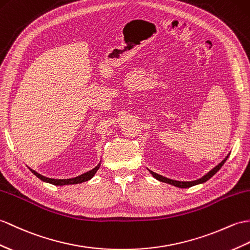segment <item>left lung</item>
<instances>
[{"label": "left lung", "instance_id": "obj_1", "mask_svg": "<svg viewBox=\"0 0 250 250\" xmlns=\"http://www.w3.org/2000/svg\"><path fill=\"white\" fill-rule=\"evenodd\" d=\"M228 156H229V154L226 156L225 158V160L224 161H222V163H219L217 166H215L213 168L212 170H210L208 171L206 176H204L202 178H200V179H198V180H195V181H190V182H183V181H176V180H171V179H167V178H165V177H162V176H160V175H158V173H155V172H153V171H151L150 170V172L152 173V176L155 178V179H158L159 181H161V182H165V183H168V184H171V185H175V187H177V188H190V187H194V185H196V184H199V183H204V182H206V181H208V179L210 178H212L214 175H215V173L220 169V168H222V166L224 165V163L226 162V160L228 159Z\"/></svg>", "mask_w": 250, "mask_h": 250}]
</instances>
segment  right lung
I'll return each instance as SVG.
<instances>
[{"label": "right lung", "mask_w": 250, "mask_h": 250, "mask_svg": "<svg viewBox=\"0 0 250 250\" xmlns=\"http://www.w3.org/2000/svg\"><path fill=\"white\" fill-rule=\"evenodd\" d=\"M99 167H100V164H99L97 167H95L94 169H91L89 171H87L85 173H83V175H81L77 178H72V179H51V178H45L42 175H39L38 172H36L33 169H30L35 176H36L37 178H39L40 180H42V181L44 182H48V183H51V184H54V185H68V184H78V183H82V182H85V181H88V180H90L92 177L95 176V173L97 172V170L99 169Z\"/></svg>", "instance_id": "1"}]
</instances>
